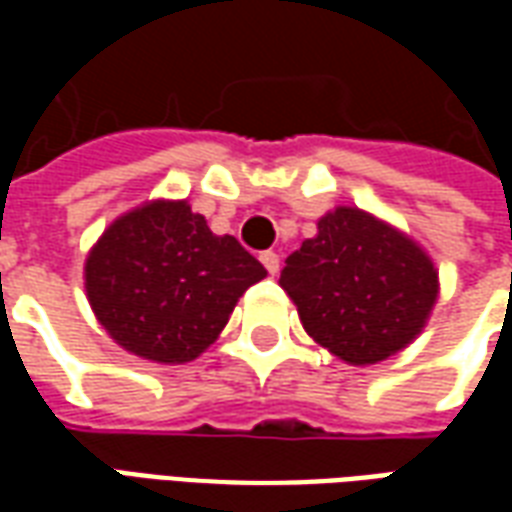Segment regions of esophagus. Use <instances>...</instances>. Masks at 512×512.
Masks as SVG:
<instances>
[{"label":"esophagus","mask_w":512,"mask_h":512,"mask_svg":"<svg viewBox=\"0 0 512 512\" xmlns=\"http://www.w3.org/2000/svg\"><path fill=\"white\" fill-rule=\"evenodd\" d=\"M260 263L266 266V271L271 274V277H274V274L279 271V255H277V252H263V255H260Z\"/></svg>","instance_id":"1"}]
</instances>
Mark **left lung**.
Listing matches in <instances>:
<instances>
[{"label": "left lung", "mask_w": 512, "mask_h": 512, "mask_svg": "<svg viewBox=\"0 0 512 512\" xmlns=\"http://www.w3.org/2000/svg\"><path fill=\"white\" fill-rule=\"evenodd\" d=\"M279 285L312 340L345 365H378L417 340L439 299V268L395 224L351 205L285 260Z\"/></svg>", "instance_id": "8db88e82"}]
</instances>
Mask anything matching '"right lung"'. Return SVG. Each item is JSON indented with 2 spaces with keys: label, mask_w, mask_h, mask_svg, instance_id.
<instances>
[{
  "label": "right lung",
  "mask_w": 512,
  "mask_h": 512,
  "mask_svg": "<svg viewBox=\"0 0 512 512\" xmlns=\"http://www.w3.org/2000/svg\"><path fill=\"white\" fill-rule=\"evenodd\" d=\"M266 268L216 235L186 200H147L106 227L84 260L95 318L123 351L183 365L216 343Z\"/></svg>",
  "instance_id": "add662e5"
}]
</instances>
